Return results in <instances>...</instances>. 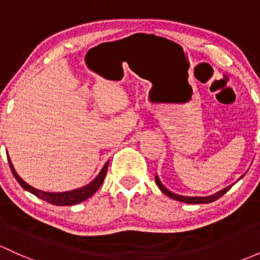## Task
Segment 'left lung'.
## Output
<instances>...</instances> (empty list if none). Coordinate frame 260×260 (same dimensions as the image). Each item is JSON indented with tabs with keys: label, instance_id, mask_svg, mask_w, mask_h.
Masks as SVG:
<instances>
[{
	"label": "left lung",
	"instance_id": "8db88e82",
	"mask_svg": "<svg viewBox=\"0 0 260 260\" xmlns=\"http://www.w3.org/2000/svg\"><path fill=\"white\" fill-rule=\"evenodd\" d=\"M245 174H243V176H240L239 179H242L243 177H244ZM238 179V180H239ZM155 183H157V185L159 187V189L162 190L163 193H165L166 196H168L169 198L174 199V201H178V202H182V203H188V204H206V203H212V202L217 201V199H219L220 197H222L223 194H225L226 192H228L229 189L232 188V185H228V187H225L224 189L219 190V192L214 193V194L212 196H207V197H188V196H179V194H176V193H172L171 190L167 189V188L165 187V185L162 184V182H160L159 177L155 176Z\"/></svg>",
	"mask_w": 260,
	"mask_h": 260
}]
</instances>
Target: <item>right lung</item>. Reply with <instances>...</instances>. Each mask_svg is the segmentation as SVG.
Masks as SVG:
<instances>
[{
  "mask_svg": "<svg viewBox=\"0 0 260 260\" xmlns=\"http://www.w3.org/2000/svg\"><path fill=\"white\" fill-rule=\"evenodd\" d=\"M7 159H8V163H10V168H11V172H12L13 177H15L16 180L20 183V185L24 190L32 193V194L38 197L40 199H43V201L48 202V203L54 204V206H75V204L81 203V202L86 201V199H88L89 197L93 196L98 190V188L101 187L103 180H105L106 173H107L108 165H109V160H108V162L103 166V168L101 169L100 173L97 174V177H95L92 182H89L88 184L84 185V187L77 188V189H73V190H67V192L53 193V192H45V190H40L37 189V188H34L32 185H29L28 183L24 182V180L18 176L17 172L15 171V167H13L12 162H11L8 155H7Z\"/></svg>",
  "mask_w": 260,
  "mask_h": 260,
  "instance_id": "obj_1",
  "label": "right lung"
}]
</instances>
